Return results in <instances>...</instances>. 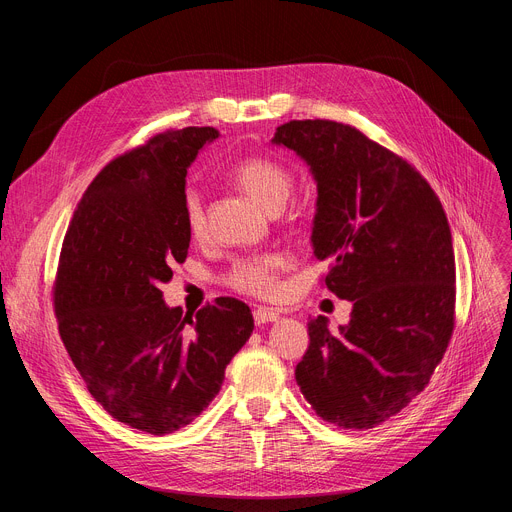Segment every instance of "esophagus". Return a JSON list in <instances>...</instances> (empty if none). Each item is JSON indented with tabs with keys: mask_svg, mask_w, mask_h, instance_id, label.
<instances>
[{
	"mask_svg": "<svg viewBox=\"0 0 512 512\" xmlns=\"http://www.w3.org/2000/svg\"><path fill=\"white\" fill-rule=\"evenodd\" d=\"M253 319H255L257 326H263V324H270V321L280 319V313L276 309H270V307H257L253 311Z\"/></svg>",
	"mask_w": 512,
	"mask_h": 512,
	"instance_id": "1",
	"label": "esophagus"
}]
</instances>
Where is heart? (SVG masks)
I'll list each match as a JSON object with an SVG mask.
<instances>
[{
	"mask_svg": "<svg viewBox=\"0 0 512 512\" xmlns=\"http://www.w3.org/2000/svg\"><path fill=\"white\" fill-rule=\"evenodd\" d=\"M232 180L267 211L282 209L292 193V174L267 157L240 159L230 170ZM184 224L193 236H201L205 230V207L199 191L186 188L182 197ZM286 259L278 253L257 255L236 261L226 276L230 288L253 294V297H274L278 290V276L284 270Z\"/></svg>",
	"mask_w": 512,
	"mask_h": 512,
	"instance_id": "1",
	"label": "heart"
}]
</instances>
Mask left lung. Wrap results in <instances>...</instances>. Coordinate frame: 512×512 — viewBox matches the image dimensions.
Wrapping results in <instances>:
<instances>
[{
  "label": "left lung",
  "mask_w": 512,
  "mask_h": 512,
  "mask_svg": "<svg viewBox=\"0 0 512 512\" xmlns=\"http://www.w3.org/2000/svg\"><path fill=\"white\" fill-rule=\"evenodd\" d=\"M274 145L297 153L317 184L311 245L330 261L326 286L353 303L330 332L309 319L294 378L338 427L384 423L429 384L454 328V251L440 199L402 157L357 128L292 120Z\"/></svg>",
  "instance_id": "8db88e82"
}]
</instances>
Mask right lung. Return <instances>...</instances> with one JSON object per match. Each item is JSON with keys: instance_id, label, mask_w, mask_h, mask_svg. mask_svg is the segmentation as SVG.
Instances as JSON below:
<instances>
[{"instance_id": "1", "label": "right lung", "mask_w": 512, "mask_h": 512, "mask_svg": "<svg viewBox=\"0 0 512 512\" xmlns=\"http://www.w3.org/2000/svg\"><path fill=\"white\" fill-rule=\"evenodd\" d=\"M218 137L209 126L168 130L110 161L74 209L53 286L62 342L91 396L155 436L201 415L255 328L238 299L182 315L159 288L191 242L186 170Z\"/></svg>"}]
</instances>
